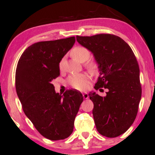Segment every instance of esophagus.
<instances>
[{
	"mask_svg": "<svg viewBox=\"0 0 155 155\" xmlns=\"http://www.w3.org/2000/svg\"><path fill=\"white\" fill-rule=\"evenodd\" d=\"M82 96H83L84 99H87V98L89 97V95H88V93H87V92H84V93L82 94Z\"/></svg>",
	"mask_w": 155,
	"mask_h": 155,
	"instance_id": "34e87169",
	"label": "esophagus"
}]
</instances>
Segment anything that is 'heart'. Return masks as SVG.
Segmentation results:
<instances>
[{
  "mask_svg": "<svg viewBox=\"0 0 155 155\" xmlns=\"http://www.w3.org/2000/svg\"><path fill=\"white\" fill-rule=\"evenodd\" d=\"M73 57L80 62H85L89 59L90 53L87 48L82 46H77L74 48L71 51ZM63 65V60L60 63V68H61ZM87 68L91 73H95L98 70V64L96 61H90L87 63ZM90 75L87 73L73 74L68 78V82L72 87L79 90H83L87 87L88 81L90 80Z\"/></svg>",
  "mask_w": 155,
  "mask_h": 155,
  "instance_id": "heart-1",
  "label": "heart"
}]
</instances>
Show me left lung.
<instances>
[{
  "instance_id": "8db88e82",
  "label": "left lung",
  "mask_w": 155,
  "mask_h": 155,
  "mask_svg": "<svg viewBox=\"0 0 155 155\" xmlns=\"http://www.w3.org/2000/svg\"><path fill=\"white\" fill-rule=\"evenodd\" d=\"M80 45L91 51L100 76L95 87L107 89L106 96L89 93L97 130L107 137L123 134L133 123L141 100L140 68L135 55L121 38L112 34L77 36Z\"/></svg>"
}]
</instances>
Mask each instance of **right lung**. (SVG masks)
I'll use <instances>...</instances> for the list:
<instances>
[{"instance_id": "right-lung-1", "label": "right lung", "mask_w": 155, "mask_h": 155, "mask_svg": "<svg viewBox=\"0 0 155 155\" xmlns=\"http://www.w3.org/2000/svg\"><path fill=\"white\" fill-rule=\"evenodd\" d=\"M75 37L34 43L22 54L15 71V89L24 113L36 130L51 140H64L73 131L83 101L81 92L56 93L52 81L60 75L59 64Z\"/></svg>"}]
</instances>
